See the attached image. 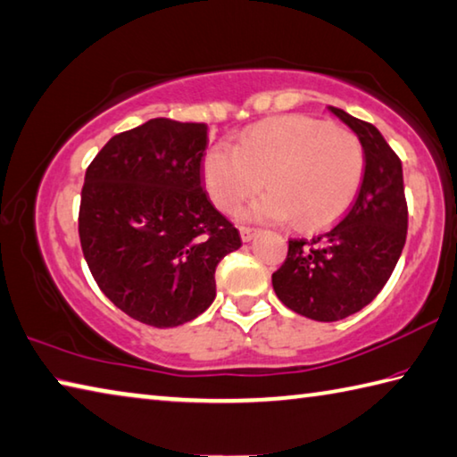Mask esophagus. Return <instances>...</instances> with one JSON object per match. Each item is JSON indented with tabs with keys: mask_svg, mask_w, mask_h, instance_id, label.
I'll use <instances>...</instances> for the list:
<instances>
[{
	"mask_svg": "<svg viewBox=\"0 0 457 457\" xmlns=\"http://www.w3.org/2000/svg\"><path fill=\"white\" fill-rule=\"evenodd\" d=\"M239 234H242L244 242H250V239H253L257 234H260V229L250 228V226H242V229H239Z\"/></svg>",
	"mask_w": 457,
	"mask_h": 457,
	"instance_id": "obj_1",
	"label": "esophagus"
}]
</instances>
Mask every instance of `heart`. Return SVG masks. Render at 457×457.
I'll use <instances>...</instances> for the list:
<instances>
[{
	"label": "heart",
	"mask_w": 457,
	"mask_h": 457,
	"mask_svg": "<svg viewBox=\"0 0 457 457\" xmlns=\"http://www.w3.org/2000/svg\"><path fill=\"white\" fill-rule=\"evenodd\" d=\"M366 154L358 136L308 115L262 121L237 145H215L205 155L204 176L213 204L231 212L263 186L250 215L302 228L337 220L360 192Z\"/></svg>",
	"instance_id": "heart-1"
}]
</instances>
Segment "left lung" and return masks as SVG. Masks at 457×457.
<instances>
[{
    "instance_id": "1",
    "label": "left lung",
    "mask_w": 457,
    "mask_h": 457,
    "mask_svg": "<svg viewBox=\"0 0 457 457\" xmlns=\"http://www.w3.org/2000/svg\"><path fill=\"white\" fill-rule=\"evenodd\" d=\"M360 137L366 171L342 220L310 237H292L273 292L289 310L315 321L360 312L392 276L408 236L402 162L376 126L329 107Z\"/></svg>"
}]
</instances>
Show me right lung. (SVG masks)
<instances>
[{
  "label": "right lung",
  "mask_w": 457,
  "mask_h": 457,
  "mask_svg": "<svg viewBox=\"0 0 457 457\" xmlns=\"http://www.w3.org/2000/svg\"><path fill=\"white\" fill-rule=\"evenodd\" d=\"M205 123L149 120L107 142L86 171L79 242L107 300L154 328L210 308L215 268L242 245L204 192Z\"/></svg>",
  "instance_id": "right-lung-1"
}]
</instances>
